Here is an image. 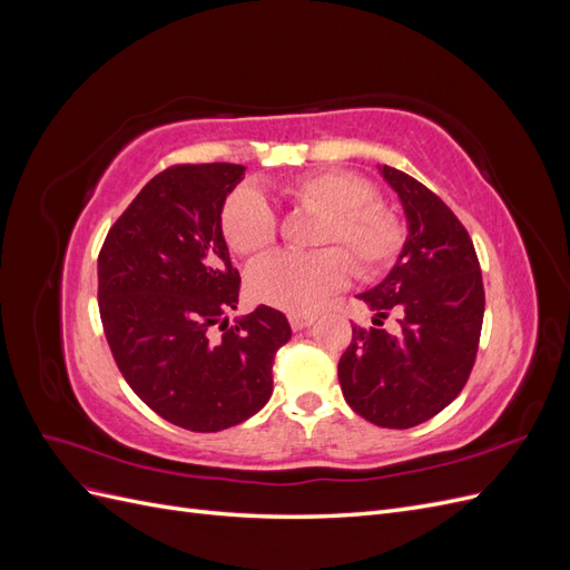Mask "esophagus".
<instances>
[{
	"instance_id": "1",
	"label": "esophagus",
	"mask_w": 570,
	"mask_h": 570,
	"mask_svg": "<svg viewBox=\"0 0 570 570\" xmlns=\"http://www.w3.org/2000/svg\"><path fill=\"white\" fill-rule=\"evenodd\" d=\"M316 321V314H289V325L292 331H304Z\"/></svg>"
}]
</instances>
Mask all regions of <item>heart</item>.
<instances>
[{"label": "heart", "mask_w": 570, "mask_h": 570, "mask_svg": "<svg viewBox=\"0 0 570 570\" xmlns=\"http://www.w3.org/2000/svg\"><path fill=\"white\" fill-rule=\"evenodd\" d=\"M285 199L299 212L316 214L308 245L325 247L308 254H275L256 264L247 275L252 299L308 314L347 283L352 266L358 275L383 273L394 264L404 245V228L383 204L373 202L368 180L347 170H321L283 187ZM220 230L228 247L239 256H258L278 237V216L268 199L254 187H237L220 212ZM340 246L346 257L335 250Z\"/></svg>", "instance_id": "1"}]
</instances>
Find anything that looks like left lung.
<instances>
[{
	"label": "left lung",
	"instance_id": "obj_1",
	"mask_svg": "<svg viewBox=\"0 0 570 570\" xmlns=\"http://www.w3.org/2000/svg\"><path fill=\"white\" fill-rule=\"evenodd\" d=\"M402 202L406 243L383 283L358 299L373 327L352 325V342L337 364L347 404L381 428L425 423L456 400L478 354L485 289L473 243L435 193L392 166H377ZM401 316V331L380 325Z\"/></svg>",
	"mask_w": 570,
	"mask_h": 570
}]
</instances>
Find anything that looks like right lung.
I'll use <instances>...</instances> for the list:
<instances>
[{"label": "right lung", "mask_w": 570, "mask_h": 570, "mask_svg": "<svg viewBox=\"0 0 570 570\" xmlns=\"http://www.w3.org/2000/svg\"><path fill=\"white\" fill-rule=\"evenodd\" d=\"M239 164H183L154 176L99 252V316L118 371L168 423L218 433L262 411L287 318L258 304L228 327L239 273L220 212ZM220 324V338L210 325Z\"/></svg>", "instance_id": "obj_1"}]
</instances>
